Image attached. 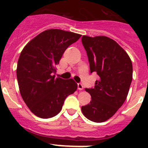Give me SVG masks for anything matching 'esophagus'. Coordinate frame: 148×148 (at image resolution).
<instances>
[{"label": "esophagus", "mask_w": 148, "mask_h": 148, "mask_svg": "<svg viewBox=\"0 0 148 148\" xmlns=\"http://www.w3.org/2000/svg\"><path fill=\"white\" fill-rule=\"evenodd\" d=\"M78 89L79 90H82L84 89L83 85H82V84H78Z\"/></svg>", "instance_id": "obj_1"}]
</instances>
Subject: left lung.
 <instances>
[{"instance_id":"obj_1","label":"left lung","mask_w":148,"mask_h":148,"mask_svg":"<svg viewBox=\"0 0 148 148\" xmlns=\"http://www.w3.org/2000/svg\"><path fill=\"white\" fill-rule=\"evenodd\" d=\"M90 73L99 76L90 94V104L82 107L84 116L94 122L111 118L125 101L133 78V65L126 51L114 40L106 36L83 35Z\"/></svg>"}]
</instances>
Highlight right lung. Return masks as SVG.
Returning <instances> with one entry per match:
<instances>
[{
    "label": "right lung",
    "instance_id": "obj_1",
    "mask_svg": "<svg viewBox=\"0 0 148 148\" xmlns=\"http://www.w3.org/2000/svg\"><path fill=\"white\" fill-rule=\"evenodd\" d=\"M79 34L58 29H47L23 47L17 65L20 93L32 113L42 119L60 113L68 95L76 91L73 78L53 75L66 48L76 42Z\"/></svg>",
    "mask_w": 148,
    "mask_h": 148
}]
</instances>
